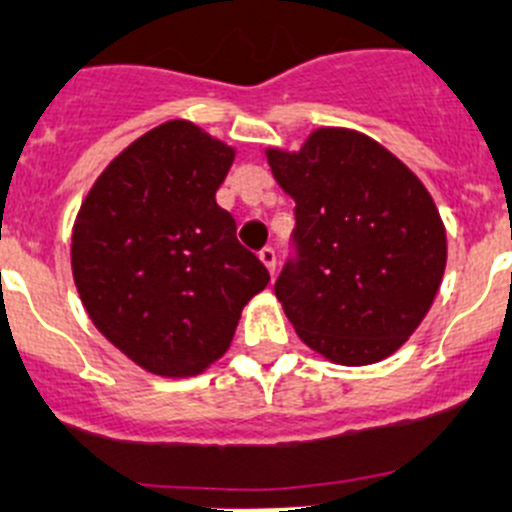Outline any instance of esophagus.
<instances>
[{
  "mask_svg": "<svg viewBox=\"0 0 512 512\" xmlns=\"http://www.w3.org/2000/svg\"><path fill=\"white\" fill-rule=\"evenodd\" d=\"M259 259H261V264L269 269V274H274V271H276V251H274V248H264V251L259 253Z\"/></svg>",
  "mask_w": 512,
  "mask_h": 512,
  "instance_id": "obj_1",
  "label": "esophagus"
}]
</instances>
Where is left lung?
Listing matches in <instances>:
<instances>
[{"label": "left lung", "mask_w": 512, "mask_h": 512, "mask_svg": "<svg viewBox=\"0 0 512 512\" xmlns=\"http://www.w3.org/2000/svg\"><path fill=\"white\" fill-rule=\"evenodd\" d=\"M271 175L297 203L299 256L276 299L299 340L337 365L386 360L434 304L447 231L429 190L383 144L320 126L297 152L266 149Z\"/></svg>", "instance_id": "left-lung-1"}]
</instances>
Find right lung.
Returning <instances> with one entry per match:
<instances>
[{
    "mask_svg": "<svg viewBox=\"0 0 512 512\" xmlns=\"http://www.w3.org/2000/svg\"><path fill=\"white\" fill-rule=\"evenodd\" d=\"M236 149L185 119L142 134L75 215L70 266L88 317L131 363L192 378L225 355L269 271L215 203Z\"/></svg>",
    "mask_w": 512,
    "mask_h": 512,
    "instance_id": "1",
    "label": "right lung"
}]
</instances>
